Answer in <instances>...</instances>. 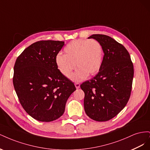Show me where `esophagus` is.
<instances>
[{"label":"esophagus","instance_id":"34e87169","mask_svg":"<svg viewBox=\"0 0 150 150\" xmlns=\"http://www.w3.org/2000/svg\"><path fill=\"white\" fill-rule=\"evenodd\" d=\"M74 85H75V86H76V89H79V87H80V84H79V83H75V84H74Z\"/></svg>","mask_w":150,"mask_h":150}]
</instances>
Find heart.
<instances>
[{
  "label": "heart",
  "mask_w": 150,
  "mask_h": 150,
  "mask_svg": "<svg viewBox=\"0 0 150 150\" xmlns=\"http://www.w3.org/2000/svg\"><path fill=\"white\" fill-rule=\"evenodd\" d=\"M64 55L58 54L56 57L57 67L63 76L69 78L76 65L79 68L71 76L74 82H80L88 75L96 74L101 67L103 50L96 40H74L64 47Z\"/></svg>",
  "instance_id": "obj_1"
}]
</instances>
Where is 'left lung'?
Returning a JSON list of instances; mask_svg holds the SVG:
<instances>
[{"label":"left lung","mask_w":150,"mask_h":150,"mask_svg":"<svg viewBox=\"0 0 150 150\" xmlns=\"http://www.w3.org/2000/svg\"><path fill=\"white\" fill-rule=\"evenodd\" d=\"M88 38L101 44L104 57L98 73L81 85L84 110L92 120L106 121L118 114L129 100L133 64L126 48L110 36L93 34Z\"/></svg>","instance_id":"left-lung-1"}]
</instances>
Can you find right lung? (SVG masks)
Returning a JSON list of instances; mask_svg holds the SVG:
<instances>
[{
  "instance_id": "add662e5",
  "label": "right lung",
  "mask_w": 150,
  "mask_h": 150,
  "mask_svg": "<svg viewBox=\"0 0 150 150\" xmlns=\"http://www.w3.org/2000/svg\"><path fill=\"white\" fill-rule=\"evenodd\" d=\"M64 45L59 40L36 42L22 52L13 67V87L21 105L39 121L60 117L67 99L76 90L74 83L61 73L56 64Z\"/></svg>"
}]
</instances>
